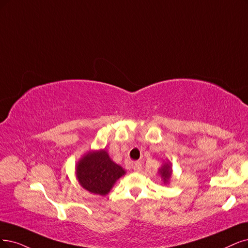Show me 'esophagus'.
I'll return each mask as SVG.
<instances>
[{"label":"esophagus","instance_id":"34e87169","mask_svg":"<svg viewBox=\"0 0 248 248\" xmlns=\"http://www.w3.org/2000/svg\"><path fill=\"white\" fill-rule=\"evenodd\" d=\"M132 168H133L134 171L139 172V171L142 170V164H141V162H139V161H135V162H133V164H132Z\"/></svg>","mask_w":248,"mask_h":248}]
</instances>
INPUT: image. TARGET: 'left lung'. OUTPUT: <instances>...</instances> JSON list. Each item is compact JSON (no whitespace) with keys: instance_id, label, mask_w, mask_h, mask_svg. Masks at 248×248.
Masks as SVG:
<instances>
[{"instance_id":"obj_1","label":"left lung","mask_w":248,"mask_h":248,"mask_svg":"<svg viewBox=\"0 0 248 248\" xmlns=\"http://www.w3.org/2000/svg\"><path fill=\"white\" fill-rule=\"evenodd\" d=\"M159 171H160L161 177L163 178L164 183L168 182V180L170 178V172H171V168H170V164H166V166H163L159 170Z\"/></svg>"}]
</instances>
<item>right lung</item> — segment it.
<instances>
[{"instance_id":"1","label":"right lung","mask_w":248,"mask_h":248,"mask_svg":"<svg viewBox=\"0 0 248 248\" xmlns=\"http://www.w3.org/2000/svg\"><path fill=\"white\" fill-rule=\"evenodd\" d=\"M124 170L109 158L105 150L88 153L77 168V176L80 185L91 193L106 195Z\"/></svg>"}]
</instances>
